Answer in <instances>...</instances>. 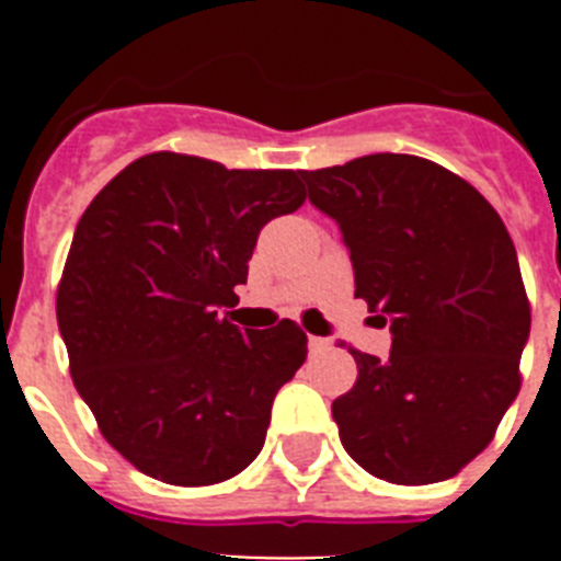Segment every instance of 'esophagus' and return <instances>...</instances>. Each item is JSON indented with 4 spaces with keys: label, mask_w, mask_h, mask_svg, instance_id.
<instances>
[{
    "label": "esophagus",
    "mask_w": 561,
    "mask_h": 561,
    "mask_svg": "<svg viewBox=\"0 0 561 561\" xmlns=\"http://www.w3.org/2000/svg\"><path fill=\"white\" fill-rule=\"evenodd\" d=\"M309 348L311 354H323V351L331 348V340H325V336H309Z\"/></svg>",
    "instance_id": "34e87169"
}]
</instances>
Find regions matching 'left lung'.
Returning a JSON list of instances; mask_svg holds the SVG:
<instances>
[{"mask_svg":"<svg viewBox=\"0 0 561 561\" xmlns=\"http://www.w3.org/2000/svg\"><path fill=\"white\" fill-rule=\"evenodd\" d=\"M336 221L356 297L390 325V356L351 351L354 388L331 415L374 478L438 483L478 458L519 393L531 309L514 241L469 182L410 153L300 171Z\"/></svg>","mask_w":561,"mask_h":561,"instance_id":"left-lung-1","label":"left lung"}]
</instances>
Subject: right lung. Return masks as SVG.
<instances>
[{"label": "right lung", "instance_id": "add662e5", "mask_svg": "<svg viewBox=\"0 0 561 561\" xmlns=\"http://www.w3.org/2000/svg\"><path fill=\"white\" fill-rule=\"evenodd\" d=\"M304 202L295 171L157 151L78 221L56 297L69 370L103 438L148 478L221 483L264 447L306 334L291 320L244 334L221 311L261 227Z\"/></svg>", "mask_w": 561, "mask_h": 561}]
</instances>
